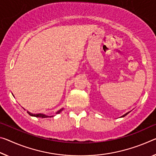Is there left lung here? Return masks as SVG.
<instances>
[{
  "mask_svg": "<svg viewBox=\"0 0 156 156\" xmlns=\"http://www.w3.org/2000/svg\"><path fill=\"white\" fill-rule=\"evenodd\" d=\"M128 113H126V114H125V115H123V116H122V117H125V116H126V115H128Z\"/></svg>",
  "mask_w": 156,
  "mask_h": 156,
  "instance_id": "1",
  "label": "left lung"
}]
</instances>
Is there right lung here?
<instances>
[{"mask_svg":"<svg viewBox=\"0 0 156 156\" xmlns=\"http://www.w3.org/2000/svg\"><path fill=\"white\" fill-rule=\"evenodd\" d=\"M63 110V108H62V109H60V110H58V112H56V114H59L60 112H61ZM28 112V114L30 115H31V116H34V117H40V118H47V117H53V116H47V115H43V114H41V113H39V114H31L30 112Z\"/></svg>","mask_w":156,"mask_h":156,"instance_id":"right-lung-1","label":"right lung"}]
</instances>
